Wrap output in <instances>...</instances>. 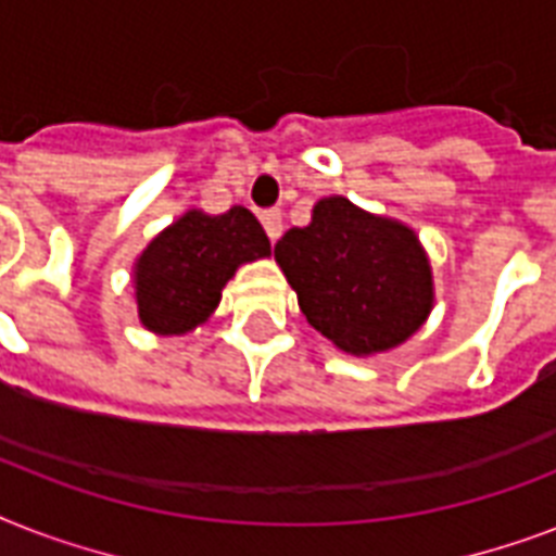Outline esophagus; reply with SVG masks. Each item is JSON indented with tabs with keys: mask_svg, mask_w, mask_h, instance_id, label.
<instances>
[{
	"mask_svg": "<svg viewBox=\"0 0 556 556\" xmlns=\"http://www.w3.org/2000/svg\"><path fill=\"white\" fill-rule=\"evenodd\" d=\"M262 227H265L270 242H277L279 236H282V213L279 210H265L262 213Z\"/></svg>",
	"mask_w": 556,
	"mask_h": 556,
	"instance_id": "esophagus-1",
	"label": "esophagus"
}]
</instances>
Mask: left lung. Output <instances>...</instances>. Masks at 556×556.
<instances>
[{"instance_id": "left-lung-1", "label": "left lung", "mask_w": 556, "mask_h": 556, "mask_svg": "<svg viewBox=\"0 0 556 556\" xmlns=\"http://www.w3.org/2000/svg\"><path fill=\"white\" fill-rule=\"evenodd\" d=\"M305 320L352 355L404 343L432 308L430 265L409 227L369 216L343 195L274 248Z\"/></svg>"}]
</instances>
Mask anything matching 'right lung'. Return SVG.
Returning a JSON list of instances; mask_svg holds the SVG:
<instances>
[{"label":"right lung","instance_id":"right-lung-1","mask_svg":"<svg viewBox=\"0 0 556 556\" xmlns=\"http://www.w3.org/2000/svg\"><path fill=\"white\" fill-rule=\"evenodd\" d=\"M268 253V236L248 207L222 216L190 210L155 236L135 265L138 317L159 334H185L207 320L242 262Z\"/></svg>","mask_w":556,"mask_h":556}]
</instances>
